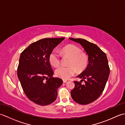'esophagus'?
<instances>
[{"instance_id": "obj_1", "label": "esophagus", "mask_w": 125, "mask_h": 125, "mask_svg": "<svg viewBox=\"0 0 125 125\" xmlns=\"http://www.w3.org/2000/svg\"><path fill=\"white\" fill-rule=\"evenodd\" d=\"M63 83H67V81L64 79V80H63Z\"/></svg>"}]
</instances>
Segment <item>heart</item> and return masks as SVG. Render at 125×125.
Listing matches in <instances>:
<instances>
[{"label":"heart","instance_id":"obj_1","mask_svg":"<svg viewBox=\"0 0 125 125\" xmlns=\"http://www.w3.org/2000/svg\"><path fill=\"white\" fill-rule=\"evenodd\" d=\"M62 52L71 57L69 64L70 66H61L55 71V73L58 77L63 79H68L75 75L76 69L82 71L85 69L88 63L87 56L81 53V50L74 45H68L62 49ZM49 62L52 66L56 67L60 64L61 58L58 53L54 50L49 55Z\"/></svg>","mask_w":125,"mask_h":125}]
</instances>
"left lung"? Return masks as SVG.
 <instances>
[{
    "mask_svg": "<svg viewBox=\"0 0 125 125\" xmlns=\"http://www.w3.org/2000/svg\"><path fill=\"white\" fill-rule=\"evenodd\" d=\"M69 39L80 44L88 55V65L77 76L82 80L74 81L75 86L71 91L75 102L86 105L98 99L104 90L110 75L108 60L105 53L96 44L83 39ZM83 80L85 82L84 84L81 83Z\"/></svg>",
    "mask_w": 125,
    "mask_h": 125,
    "instance_id": "left-lung-1",
    "label": "left lung"
}]
</instances>
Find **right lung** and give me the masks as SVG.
Here are the masks:
<instances>
[{
  "instance_id": "1",
  "label": "right lung",
  "mask_w": 125,
  "mask_h": 125,
  "mask_svg": "<svg viewBox=\"0 0 125 125\" xmlns=\"http://www.w3.org/2000/svg\"><path fill=\"white\" fill-rule=\"evenodd\" d=\"M64 38H46L31 43L21 52L17 74L26 96L41 106L56 100L62 79L52 77L54 72L49 57L54 48Z\"/></svg>"
}]
</instances>
